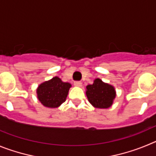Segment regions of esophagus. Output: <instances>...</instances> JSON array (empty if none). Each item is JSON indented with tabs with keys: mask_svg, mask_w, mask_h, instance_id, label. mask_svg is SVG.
<instances>
[{
	"mask_svg": "<svg viewBox=\"0 0 156 156\" xmlns=\"http://www.w3.org/2000/svg\"><path fill=\"white\" fill-rule=\"evenodd\" d=\"M74 85H75L76 87H82V82H80V81H76V82H74Z\"/></svg>",
	"mask_w": 156,
	"mask_h": 156,
	"instance_id": "esophagus-1",
	"label": "esophagus"
}]
</instances>
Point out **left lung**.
<instances>
[{
  "mask_svg": "<svg viewBox=\"0 0 156 156\" xmlns=\"http://www.w3.org/2000/svg\"><path fill=\"white\" fill-rule=\"evenodd\" d=\"M86 95L94 108H108L113 104L116 92L112 85L97 78L94 80L93 84L86 87Z\"/></svg>",
  "mask_w": 156,
  "mask_h": 156,
  "instance_id": "8db88e82",
  "label": "left lung"
}]
</instances>
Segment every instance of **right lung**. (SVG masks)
<instances>
[{
  "instance_id": "obj_1",
  "label": "right lung",
  "mask_w": 156,
  "mask_h": 156,
  "mask_svg": "<svg viewBox=\"0 0 156 156\" xmlns=\"http://www.w3.org/2000/svg\"><path fill=\"white\" fill-rule=\"evenodd\" d=\"M72 85L55 76L41 83L37 88V98L47 108H55L65 102Z\"/></svg>"
}]
</instances>
